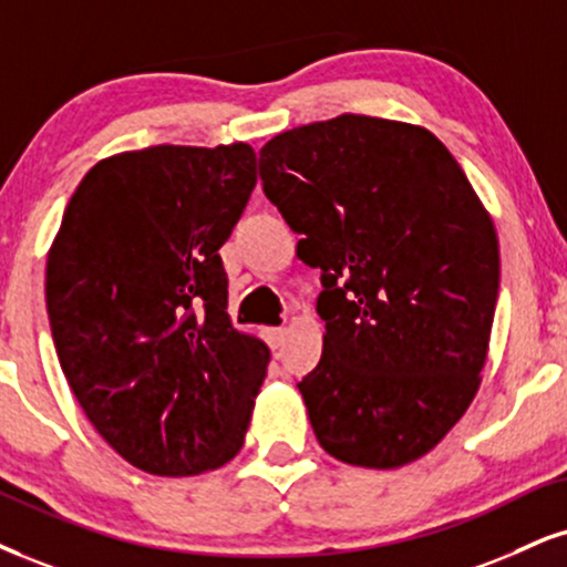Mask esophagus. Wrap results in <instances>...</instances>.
<instances>
[{
	"mask_svg": "<svg viewBox=\"0 0 567 567\" xmlns=\"http://www.w3.org/2000/svg\"><path fill=\"white\" fill-rule=\"evenodd\" d=\"M265 341H268L270 349H281L286 341V328H265Z\"/></svg>",
	"mask_w": 567,
	"mask_h": 567,
	"instance_id": "esophagus-1",
	"label": "esophagus"
}]
</instances>
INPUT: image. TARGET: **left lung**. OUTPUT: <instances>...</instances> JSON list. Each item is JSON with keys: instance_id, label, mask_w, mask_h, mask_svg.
I'll list each match as a JSON object with an SVG mask.
<instances>
[{"instance_id": "1", "label": "left lung", "mask_w": 567, "mask_h": 567, "mask_svg": "<svg viewBox=\"0 0 567 567\" xmlns=\"http://www.w3.org/2000/svg\"><path fill=\"white\" fill-rule=\"evenodd\" d=\"M262 192L320 268L323 358L297 383L320 446L408 465L476 396L499 295L497 230L431 131L368 115L284 131Z\"/></svg>"}]
</instances>
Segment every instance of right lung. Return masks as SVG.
<instances>
[{
	"instance_id": "add662e5",
	"label": "right lung",
	"mask_w": 567,
	"mask_h": 567,
	"mask_svg": "<svg viewBox=\"0 0 567 567\" xmlns=\"http://www.w3.org/2000/svg\"><path fill=\"white\" fill-rule=\"evenodd\" d=\"M257 184L249 144L123 152L70 197L47 257L62 373L138 471L197 476L236 457L270 352L230 326L218 249Z\"/></svg>"
}]
</instances>
